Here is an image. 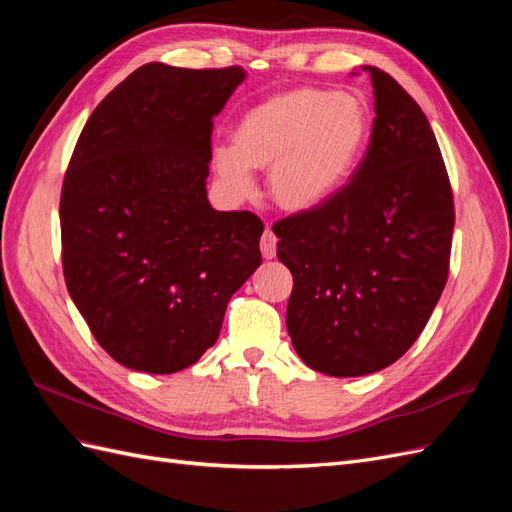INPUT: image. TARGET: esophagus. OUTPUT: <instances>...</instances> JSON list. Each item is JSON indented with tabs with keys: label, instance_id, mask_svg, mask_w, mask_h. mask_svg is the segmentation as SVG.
I'll return each instance as SVG.
<instances>
[{
	"label": "esophagus",
	"instance_id": "34e87169",
	"mask_svg": "<svg viewBox=\"0 0 512 512\" xmlns=\"http://www.w3.org/2000/svg\"><path fill=\"white\" fill-rule=\"evenodd\" d=\"M260 250L265 258H275V250H277V237L271 228H265L260 237Z\"/></svg>",
	"mask_w": 512,
	"mask_h": 512
}]
</instances>
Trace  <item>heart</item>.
<instances>
[{
    "label": "heart",
    "mask_w": 512,
    "mask_h": 512,
    "mask_svg": "<svg viewBox=\"0 0 512 512\" xmlns=\"http://www.w3.org/2000/svg\"><path fill=\"white\" fill-rule=\"evenodd\" d=\"M369 136L367 106L352 94L301 87L250 108L232 130V147L213 151L235 194L250 190V168H269V192L292 211L331 198L359 162Z\"/></svg>",
    "instance_id": "heart-1"
}]
</instances>
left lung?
<instances>
[{
    "instance_id": "obj_1",
    "label": "left lung",
    "mask_w": 512,
    "mask_h": 512,
    "mask_svg": "<svg viewBox=\"0 0 512 512\" xmlns=\"http://www.w3.org/2000/svg\"><path fill=\"white\" fill-rule=\"evenodd\" d=\"M365 70L376 117L361 164L324 203L273 224L294 282L292 346L335 378L374 374L408 352L446 286L455 228L425 113L391 74Z\"/></svg>"
}]
</instances>
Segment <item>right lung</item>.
I'll return each mask as SVG.
<instances>
[{"label": "right lung", "instance_id": "1", "mask_svg": "<svg viewBox=\"0 0 512 512\" xmlns=\"http://www.w3.org/2000/svg\"><path fill=\"white\" fill-rule=\"evenodd\" d=\"M243 79L239 66L145 64L96 106L72 151L59 198L66 286L130 369L194 365L260 267L265 224L211 209L205 190L213 117Z\"/></svg>", "mask_w": 512, "mask_h": 512}]
</instances>
